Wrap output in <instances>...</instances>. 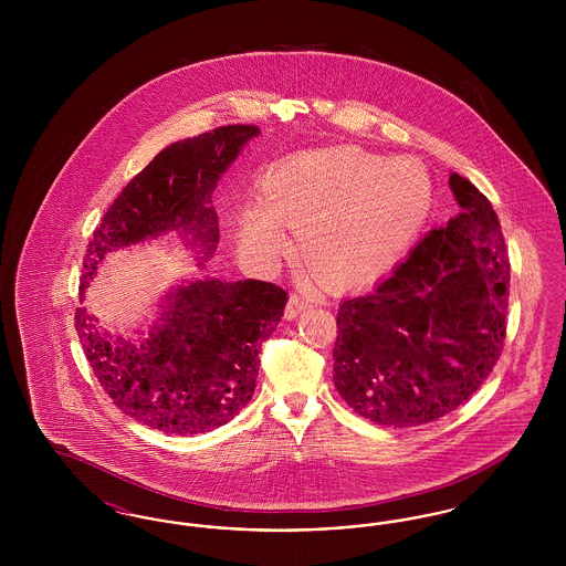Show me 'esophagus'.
I'll list each match as a JSON object with an SVG mask.
<instances>
[{
	"label": "esophagus",
	"instance_id": "34e87169",
	"mask_svg": "<svg viewBox=\"0 0 566 566\" xmlns=\"http://www.w3.org/2000/svg\"><path fill=\"white\" fill-rule=\"evenodd\" d=\"M310 305H312L310 298H305V296L301 295H291L289 303H286V310H284V316H286L289 321H293L303 310H307Z\"/></svg>",
	"mask_w": 566,
	"mask_h": 566
}]
</instances>
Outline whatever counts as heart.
Wrapping results in <instances>:
<instances>
[{"instance_id":"heart-1","label":"heart","mask_w":566,"mask_h":566,"mask_svg":"<svg viewBox=\"0 0 566 566\" xmlns=\"http://www.w3.org/2000/svg\"><path fill=\"white\" fill-rule=\"evenodd\" d=\"M431 176L411 157L360 148L296 155L261 180L259 203L242 214L243 254L270 263L295 229L303 263L326 282L350 284L388 270L431 208Z\"/></svg>"}]
</instances>
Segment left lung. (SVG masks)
<instances>
[{
    "mask_svg": "<svg viewBox=\"0 0 566 566\" xmlns=\"http://www.w3.org/2000/svg\"><path fill=\"white\" fill-rule=\"evenodd\" d=\"M460 212L337 312L333 381L363 418L411 429L471 399L507 335L510 256L484 192L452 174Z\"/></svg>",
    "mask_w": 566,
    "mask_h": 566,
    "instance_id": "left-lung-1",
    "label": "left lung"
}]
</instances>
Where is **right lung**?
<instances>
[{
    "instance_id": "add662e5",
    "label": "right lung",
    "mask_w": 566,
    "mask_h": 566,
    "mask_svg": "<svg viewBox=\"0 0 566 566\" xmlns=\"http://www.w3.org/2000/svg\"><path fill=\"white\" fill-rule=\"evenodd\" d=\"M254 125H227L176 142L116 197L86 245L81 295L102 259L165 231L218 243L212 192ZM289 293L271 282L197 280L167 295L161 324L142 344H112L76 310L82 350L123 413L155 431L199 434L233 420L252 399L259 352L282 321Z\"/></svg>"
}]
</instances>
